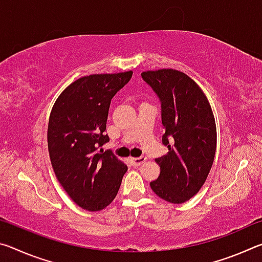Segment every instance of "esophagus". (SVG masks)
Masks as SVG:
<instances>
[{"label":"esophagus","mask_w":262,"mask_h":262,"mask_svg":"<svg viewBox=\"0 0 262 262\" xmlns=\"http://www.w3.org/2000/svg\"><path fill=\"white\" fill-rule=\"evenodd\" d=\"M129 161H130L133 166H140L141 164H143L145 161H147V158L145 157H132Z\"/></svg>","instance_id":"1"}]
</instances>
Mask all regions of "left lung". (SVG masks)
Here are the masks:
<instances>
[{
	"label": "left lung",
	"mask_w": 262,
	"mask_h": 262,
	"mask_svg": "<svg viewBox=\"0 0 262 262\" xmlns=\"http://www.w3.org/2000/svg\"><path fill=\"white\" fill-rule=\"evenodd\" d=\"M141 75L162 101V141L168 149L156 159L161 173L150 187L163 200L179 205L196 195L214 163V113L202 89L185 73L158 69Z\"/></svg>",
	"instance_id": "1"
}]
</instances>
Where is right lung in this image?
<instances>
[{"mask_svg": "<svg viewBox=\"0 0 262 262\" xmlns=\"http://www.w3.org/2000/svg\"><path fill=\"white\" fill-rule=\"evenodd\" d=\"M132 70L94 74L76 79L53 105L47 129L52 167L70 199L83 209L99 211L117 196L127 165L110 151L106 121L111 99L125 86Z\"/></svg>", "mask_w": 262, "mask_h": 262, "instance_id": "right-lung-1", "label": "right lung"}]
</instances>
